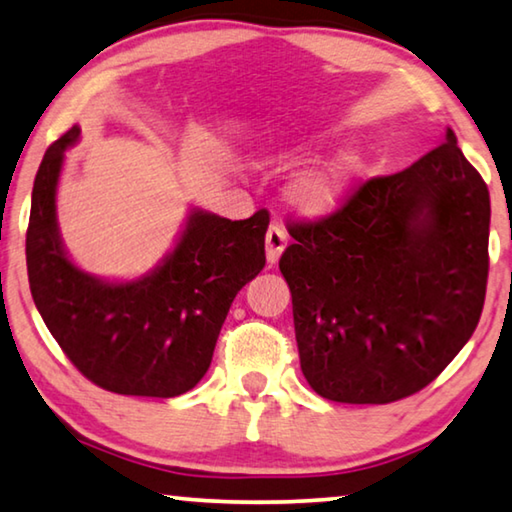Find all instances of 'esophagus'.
Listing matches in <instances>:
<instances>
[{
  "mask_svg": "<svg viewBox=\"0 0 512 512\" xmlns=\"http://www.w3.org/2000/svg\"><path fill=\"white\" fill-rule=\"evenodd\" d=\"M285 248H287V232L282 230L278 223H273L269 230H266V259H269V264L278 262Z\"/></svg>",
  "mask_w": 512,
  "mask_h": 512,
  "instance_id": "obj_1",
  "label": "esophagus"
}]
</instances>
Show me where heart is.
Returning a JSON list of instances; mask_svg holds the SVG:
<instances>
[{"label":"heart","mask_w":512,"mask_h":512,"mask_svg":"<svg viewBox=\"0 0 512 512\" xmlns=\"http://www.w3.org/2000/svg\"><path fill=\"white\" fill-rule=\"evenodd\" d=\"M364 170V154L348 148L335 157L300 173L289 186V198L303 214L321 216L337 209L358 184Z\"/></svg>","instance_id":"obj_1"}]
</instances>
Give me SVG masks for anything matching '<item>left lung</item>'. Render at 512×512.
Instances as JSON below:
<instances>
[{
	"mask_svg": "<svg viewBox=\"0 0 512 512\" xmlns=\"http://www.w3.org/2000/svg\"><path fill=\"white\" fill-rule=\"evenodd\" d=\"M280 257L300 369L337 403H392L440 376L481 319L490 193L446 129L401 173L371 177Z\"/></svg>",
	"mask_w": 512,
	"mask_h": 512,
	"instance_id": "8db88e82",
	"label": "left lung"
}]
</instances>
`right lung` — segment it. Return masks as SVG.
<instances>
[{
    "mask_svg": "<svg viewBox=\"0 0 512 512\" xmlns=\"http://www.w3.org/2000/svg\"><path fill=\"white\" fill-rule=\"evenodd\" d=\"M72 125L47 148L31 191L27 273L34 303L68 360L97 387L125 396H180L212 364L239 289L264 269L269 212L230 221L196 209L173 253L134 282H104L70 262L56 225Z\"/></svg>",
    "mask_w": 512,
    "mask_h": 512,
    "instance_id": "add662e5",
    "label": "right lung"
}]
</instances>
